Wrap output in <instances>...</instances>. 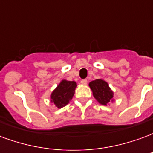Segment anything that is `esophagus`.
Returning <instances> with one entry per match:
<instances>
[{
    "mask_svg": "<svg viewBox=\"0 0 153 153\" xmlns=\"http://www.w3.org/2000/svg\"><path fill=\"white\" fill-rule=\"evenodd\" d=\"M80 82H81V83H82V84L85 85V84H87V83H88V80L85 79H82L81 81H80Z\"/></svg>",
    "mask_w": 153,
    "mask_h": 153,
    "instance_id": "1",
    "label": "esophagus"
}]
</instances>
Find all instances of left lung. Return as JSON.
Listing matches in <instances>:
<instances>
[{
	"instance_id": "left-lung-1",
	"label": "left lung",
	"mask_w": 153,
	"mask_h": 153,
	"mask_svg": "<svg viewBox=\"0 0 153 153\" xmlns=\"http://www.w3.org/2000/svg\"><path fill=\"white\" fill-rule=\"evenodd\" d=\"M89 87L93 91V97L101 104L106 106L110 102L113 101L114 93L106 81L100 79L93 80L89 83Z\"/></svg>"
}]
</instances>
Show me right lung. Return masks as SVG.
Segmentation results:
<instances>
[{
    "instance_id": "add662e5",
    "label": "right lung",
    "mask_w": 153,
    "mask_h": 153,
    "mask_svg": "<svg viewBox=\"0 0 153 153\" xmlns=\"http://www.w3.org/2000/svg\"><path fill=\"white\" fill-rule=\"evenodd\" d=\"M77 83L74 81L62 80L51 95V102L54 103L57 108H62L66 106L72 99Z\"/></svg>"
}]
</instances>
